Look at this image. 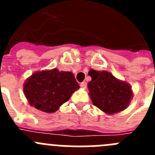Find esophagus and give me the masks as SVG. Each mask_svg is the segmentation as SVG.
Here are the masks:
<instances>
[{
	"label": "esophagus",
	"mask_w": 155,
	"mask_h": 155,
	"mask_svg": "<svg viewBox=\"0 0 155 155\" xmlns=\"http://www.w3.org/2000/svg\"><path fill=\"white\" fill-rule=\"evenodd\" d=\"M81 88H86V87H87V83H86V82H82V83H81Z\"/></svg>",
	"instance_id": "obj_1"
}]
</instances>
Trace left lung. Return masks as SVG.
I'll use <instances>...</instances> for the list:
<instances>
[{"label":"left lung","mask_w":155,"mask_h":155,"mask_svg":"<svg viewBox=\"0 0 155 155\" xmlns=\"http://www.w3.org/2000/svg\"><path fill=\"white\" fill-rule=\"evenodd\" d=\"M91 80L87 83L93 105L107 115L125 110L134 96L128 82L118 79L106 71H90Z\"/></svg>","instance_id":"obj_1"}]
</instances>
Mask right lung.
<instances>
[{
    "label": "right lung",
    "instance_id": "obj_1",
    "mask_svg": "<svg viewBox=\"0 0 155 155\" xmlns=\"http://www.w3.org/2000/svg\"><path fill=\"white\" fill-rule=\"evenodd\" d=\"M79 87L72 72L54 68L34 72L24 82L23 91L31 106L53 113Z\"/></svg>",
    "mask_w": 155,
    "mask_h": 155
}]
</instances>
